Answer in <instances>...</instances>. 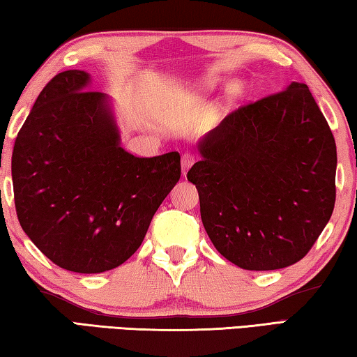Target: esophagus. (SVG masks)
Wrapping results in <instances>:
<instances>
[{"instance_id":"esophagus-1","label":"esophagus","mask_w":357,"mask_h":357,"mask_svg":"<svg viewBox=\"0 0 357 357\" xmlns=\"http://www.w3.org/2000/svg\"><path fill=\"white\" fill-rule=\"evenodd\" d=\"M195 164V155L190 153H185L183 157H181V167H183V174L189 172V168Z\"/></svg>"}]
</instances>
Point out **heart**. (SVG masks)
<instances>
[{
    "label": "heart",
    "instance_id": "obj_1",
    "mask_svg": "<svg viewBox=\"0 0 357 357\" xmlns=\"http://www.w3.org/2000/svg\"><path fill=\"white\" fill-rule=\"evenodd\" d=\"M214 86H215L214 78H206V80L198 83L197 93H208ZM241 94H243V86H241L239 83L229 84V86H227L225 93H223V105H225V107L233 105L234 102H236L241 98Z\"/></svg>",
    "mask_w": 357,
    "mask_h": 357
}]
</instances>
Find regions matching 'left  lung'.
<instances>
[{
  "label": "left lung",
  "mask_w": 357,
  "mask_h": 357,
  "mask_svg": "<svg viewBox=\"0 0 357 357\" xmlns=\"http://www.w3.org/2000/svg\"><path fill=\"white\" fill-rule=\"evenodd\" d=\"M187 173L220 255L249 271L298 263L335 203L337 149L305 83L229 113L198 143Z\"/></svg>",
  "instance_id": "1"
}]
</instances>
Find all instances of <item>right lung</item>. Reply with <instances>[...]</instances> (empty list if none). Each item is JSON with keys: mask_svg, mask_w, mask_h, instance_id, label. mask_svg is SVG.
Listing matches in <instances>:
<instances>
[{"mask_svg": "<svg viewBox=\"0 0 357 357\" xmlns=\"http://www.w3.org/2000/svg\"><path fill=\"white\" fill-rule=\"evenodd\" d=\"M91 77L64 70L45 84L12 153L23 231L59 268L98 274L142 245L153 215L181 178L176 151L135 157L121 148L110 99Z\"/></svg>", "mask_w": 357, "mask_h": 357, "instance_id": "add662e5", "label": "right lung"}]
</instances>
